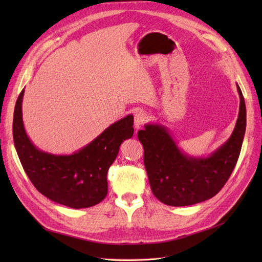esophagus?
<instances>
[{"mask_svg":"<svg viewBox=\"0 0 262 262\" xmlns=\"http://www.w3.org/2000/svg\"><path fill=\"white\" fill-rule=\"evenodd\" d=\"M147 116L143 112H139L136 115H134V128L139 130L142 125H143L146 121Z\"/></svg>","mask_w":262,"mask_h":262,"instance_id":"esophagus-1","label":"esophagus"}]
</instances>
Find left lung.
I'll list each match as a JSON object with an SVG mask.
<instances>
[{
  "instance_id": "8db88e82",
  "label": "left lung",
  "mask_w": 262,
  "mask_h": 262,
  "mask_svg": "<svg viewBox=\"0 0 262 262\" xmlns=\"http://www.w3.org/2000/svg\"><path fill=\"white\" fill-rule=\"evenodd\" d=\"M239 113L231 137L208 156L182 150L169 130L146 123L138 138L144 147V165L153 194L164 204L186 207L211 199L226 184L238 160L246 131V105L238 84Z\"/></svg>"
}]
</instances>
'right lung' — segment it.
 Returning <instances> with one entry per match:
<instances>
[{"instance_id":"right-lung-1","label":"right lung","mask_w":262,"mask_h":262,"mask_svg":"<svg viewBox=\"0 0 262 262\" xmlns=\"http://www.w3.org/2000/svg\"><path fill=\"white\" fill-rule=\"evenodd\" d=\"M19 94L13 118V139L24 170L39 192L51 201L73 209L91 208L105 199L107 172L121 143L133 136V116L110 124L97 138L72 154H51L28 138L23 122Z\"/></svg>"}]
</instances>
